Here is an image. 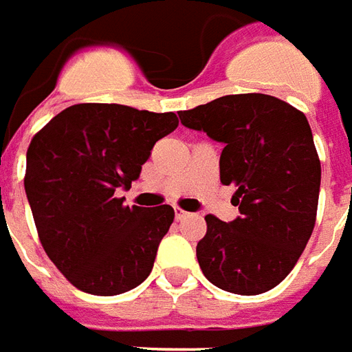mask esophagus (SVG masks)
<instances>
[{
	"mask_svg": "<svg viewBox=\"0 0 352 352\" xmlns=\"http://www.w3.org/2000/svg\"><path fill=\"white\" fill-rule=\"evenodd\" d=\"M174 216H176V220H184V218H188L189 212L182 210L180 206H174Z\"/></svg>",
	"mask_w": 352,
	"mask_h": 352,
	"instance_id": "34e87169",
	"label": "esophagus"
}]
</instances>
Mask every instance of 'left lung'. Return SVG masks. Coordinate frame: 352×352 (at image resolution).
<instances>
[{
  "label": "left lung",
  "instance_id": "8db88e82",
  "mask_svg": "<svg viewBox=\"0 0 352 352\" xmlns=\"http://www.w3.org/2000/svg\"><path fill=\"white\" fill-rule=\"evenodd\" d=\"M221 142L220 180L235 184V220L208 214L197 260L214 286L256 296L283 283L315 228L320 161L307 117L269 94H229L180 111Z\"/></svg>",
  "mask_w": 352,
  "mask_h": 352
}]
</instances>
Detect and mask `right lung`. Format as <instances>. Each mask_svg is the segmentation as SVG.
<instances>
[{
    "mask_svg": "<svg viewBox=\"0 0 352 352\" xmlns=\"http://www.w3.org/2000/svg\"><path fill=\"white\" fill-rule=\"evenodd\" d=\"M176 126L172 111L76 104L32 138L26 197L47 256L76 288L117 296L149 276L174 210L124 206L116 191L140 178L155 142Z\"/></svg>",
    "mask_w": 352,
    "mask_h": 352,
    "instance_id": "add662e5",
    "label": "right lung"
}]
</instances>
